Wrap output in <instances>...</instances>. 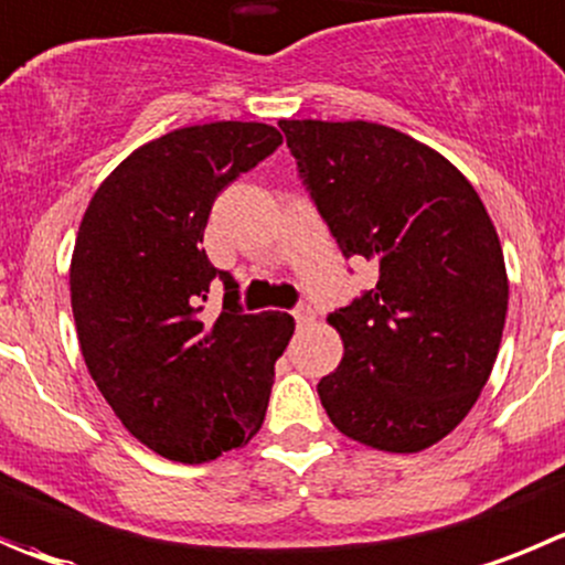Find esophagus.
<instances>
[{"label":"esophagus","mask_w":565,"mask_h":565,"mask_svg":"<svg viewBox=\"0 0 565 565\" xmlns=\"http://www.w3.org/2000/svg\"><path fill=\"white\" fill-rule=\"evenodd\" d=\"M291 316L297 319V324H310V321H313V308H310L308 302H299L297 308L291 310Z\"/></svg>","instance_id":"34e87169"}]
</instances>
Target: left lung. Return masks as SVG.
I'll list each match as a JSON object with an SVG mask.
<instances>
[{
    "label": "left lung",
    "instance_id": "left-lung-1",
    "mask_svg": "<svg viewBox=\"0 0 565 565\" xmlns=\"http://www.w3.org/2000/svg\"><path fill=\"white\" fill-rule=\"evenodd\" d=\"M302 185L343 257L377 286L327 316L341 366L319 399L347 438L422 452L452 433L491 377L508 313L499 235L444 154L372 121H279Z\"/></svg>",
    "mask_w": 565,
    "mask_h": 565
}]
</instances>
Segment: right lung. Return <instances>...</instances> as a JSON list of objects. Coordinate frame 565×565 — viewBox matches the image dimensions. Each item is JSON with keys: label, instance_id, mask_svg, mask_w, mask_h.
Here are the masks:
<instances>
[{"label": "right lung", "instance_id": "obj_1", "mask_svg": "<svg viewBox=\"0 0 565 565\" xmlns=\"http://www.w3.org/2000/svg\"><path fill=\"white\" fill-rule=\"evenodd\" d=\"M282 143L257 121L182 127L96 188L72 255V310L96 388L143 447L216 460L260 429L288 313H244L238 282L202 249L218 193ZM213 278L223 313L204 316Z\"/></svg>", "mask_w": 565, "mask_h": 565}]
</instances>
